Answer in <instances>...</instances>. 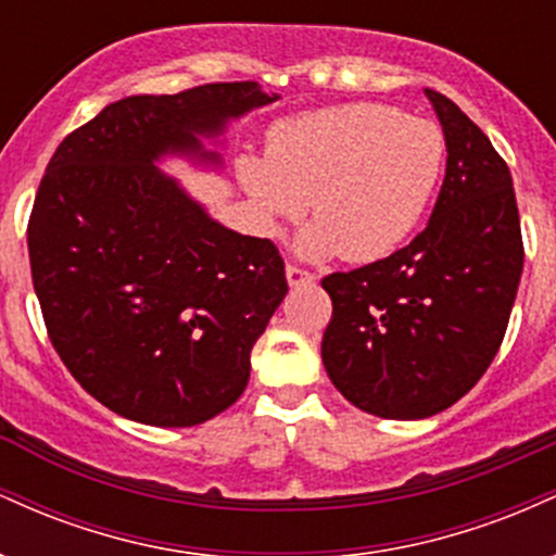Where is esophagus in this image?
I'll list each match as a JSON object with an SVG mask.
<instances>
[{
    "label": "esophagus",
    "mask_w": 556,
    "mask_h": 556,
    "mask_svg": "<svg viewBox=\"0 0 556 556\" xmlns=\"http://www.w3.org/2000/svg\"><path fill=\"white\" fill-rule=\"evenodd\" d=\"M287 282L290 287H300V285H314L316 282V274L303 269L298 264H287Z\"/></svg>",
    "instance_id": "1"
}]
</instances>
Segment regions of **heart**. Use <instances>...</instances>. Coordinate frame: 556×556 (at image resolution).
I'll return each instance as SVG.
<instances>
[{"instance_id": "b5f03b06", "label": "heart", "mask_w": 556, "mask_h": 556, "mask_svg": "<svg viewBox=\"0 0 556 556\" xmlns=\"http://www.w3.org/2000/svg\"><path fill=\"white\" fill-rule=\"evenodd\" d=\"M446 140L431 119L387 104H340L285 119L269 136V159L238 164L242 188L269 232L298 219L311 198L300 251L350 264L392 253L429 208L444 169Z\"/></svg>"}]
</instances>
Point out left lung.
<instances>
[{"mask_svg":"<svg viewBox=\"0 0 556 556\" xmlns=\"http://www.w3.org/2000/svg\"><path fill=\"white\" fill-rule=\"evenodd\" d=\"M446 175L426 225L392 256L321 279V361L344 400L379 418H429L476 387L500 353L522 274L513 175L486 132L426 88Z\"/></svg>","mask_w":556,"mask_h":556,"instance_id":"obj_1","label":"left lung"}]
</instances>
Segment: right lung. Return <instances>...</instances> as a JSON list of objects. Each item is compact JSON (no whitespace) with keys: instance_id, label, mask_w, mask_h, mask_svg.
I'll use <instances>...</instances> for the list:
<instances>
[{"instance_id":"1","label":"right lung","mask_w":556,"mask_h":556,"mask_svg":"<svg viewBox=\"0 0 556 556\" xmlns=\"http://www.w3.org/2000/svg\"><path fill=\"white\" fill-rule=\"evenodd\" d=\"M277 101L258 83L127 96L62 140L28 219L34 290L56 355L101 405L138 424L219 416L287 295L285 261L203 212L156 159L198 154L229 117Z\"/></svg>"}]
</instances>
